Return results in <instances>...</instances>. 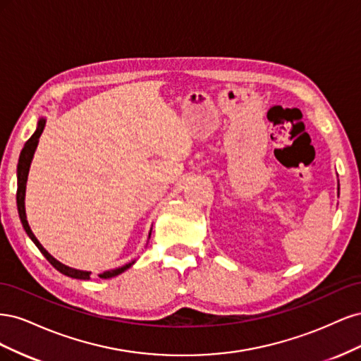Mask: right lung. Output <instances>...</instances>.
I'll return each mask as SVG.
<instances>
[{
  "label": "right lung",
  "mask_w": 361,
  "mask_h": 361,
  "mask_svg": "<svg viewBox=\"0 0 361 361\" xmlns=\"http://www.w3.org/2000/svg\"><path fill=\"white\" fill-rule=\"evenodd\" d=\"M43 128H45V118H40V120H39V125H37V129H36V133L28 138V141L25 143L23 152H20V155H19V162H18V191H16V203H18V212H19L20 223H23L27 235L31 238V241L36 244V247L40 250V253L47 257V260L49 262V264H51L54 268H56L57 271H60L61 274L68 276V277L80 279V280H89V279H90V272L69 268V267H66V265L60 264L59 260L54 259V257L48 253V251L40 245V243L37 241L36 236L32 235L31 228H30V226H28V221H27L25 202H24V200H25V185H27V178H28L30 164H31L32 155H35V150H36V146H37L39 137H40L42 133H43ZM133 264H134V262H133ZM133 264H128V265H125V267H122V268H117V269L105 271V272H102V274H99V277H101V279H111V277H116V276H118V274H122V272L126 271Z\"/></svg>",
  "instance_id": "obj_1"
}]
</instances>
